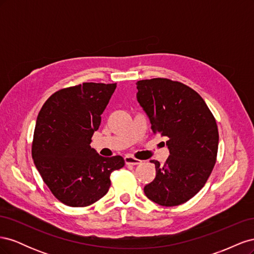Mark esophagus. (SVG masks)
<instances>
[{"mask_svg": "<svg viewBox=\"0 0 254 254\" xmlns=\"http://www.w3.org/2000/svg\"><path fill=\"white\" fill-rule=\"evenodd\" d=\"M124 159H125V163L128 165L129 164L130 165H137V164H141V162H142L141 160H137L131 156H126Z\"/></svg>", "mask_w": 254, "mask_h": 254, "instance_id": "34e87169", "label": "esophagus"}]
</instances>
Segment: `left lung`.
<instances>
[{"label":"left lung","instance_id":"obj_1","mask_svg":"<svg viewBox=\"0 0 254 254\" xmlns=\"http://www.w3.org/2000/svg\"><path fill=\"white\" fill-rule=\"evenodd\" d=\"M136 98L153 133L166 136L170 157L156 160V178L144 188L163 206L187 202L200 190L216 162L218 129L212 112L196 91L179 81L152 78L136 82Z\"/></svg>","mask_w":254,"mask_h":254}]
</instances>
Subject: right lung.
<instances>
[{
	"mask_svg": "<svg viewBox=\"0 0 254 254\" xmlns=\"http://www.w3.org/2000/svg\"><path fill=\"white\" fill-rule=\"evenodd\" d=\"M117 83L83 82L61 89L38 114L32 156L53 195L68 206H88L108 191L110 175L125 165L121 156L105 158L91 148Z\"/></svg>",
	"mask_w": 254,
	"mask_h": 254,
	"instance_id": "right-lung-1",
	"label": "right lung"
}]
</instances>
